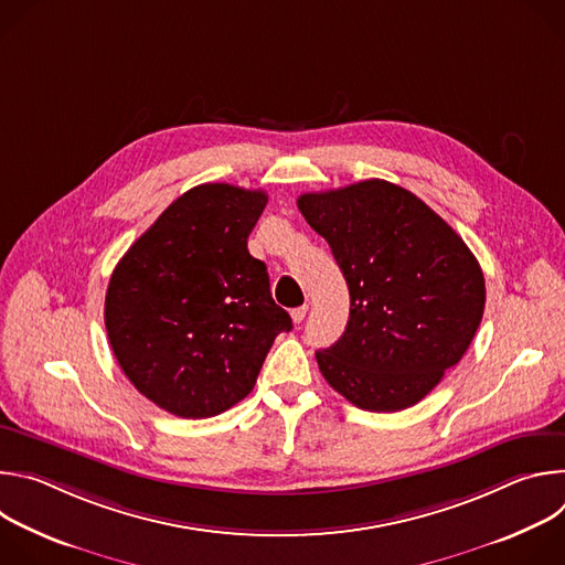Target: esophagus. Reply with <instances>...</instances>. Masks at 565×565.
Listing matches in <instances>:
<instances>
[{
    "label": "esophagus",
    "instance_id": "obj_1",
    "mask_svg": "<svg viewBox=\"0 0 565 565\" xmlns=\"http://www.w3.org/2000/svg\"><path fill=\"white\" fill-rule=\"evenodd\" d=\"M306 310H308V306H299V308H292V310H290V317H292L295 324H301L303 317H306Z\"/></svg>",
    "mask_w": 565,
    "mask_h": 565
}]
</instances>
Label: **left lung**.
Returning a JSON list of instances; mask_svg holds the SVG:
<instances>
[{
	"label": "left lung",
	"mask_w": 565,
	"mask_h": 565,
	"mask_svg": "<svg viewBox=\"0 0 565 565\" xmlns=\"http://www.w3.org/2000/svg\"><path fill=\"white\" fill-rule=\"evenodd\" d=\"M347 279L344 335L315 353L355 407H414L469 349L486 279L465 241L409 190L371 179L297 199Z\"/></svg>",
	"instance_id": "obj_1"
}]
</instances>
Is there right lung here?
Wrapping results in <instances>:
<instances>
[{
    "instance_id": "right-lung-1",
    "label": "right lung",
    "mask_w": 565,
    "mask_h": 565,
    "mask_svg": "<svg viewBox=\"0 0 565 565\" xmlns=\"http://www.w3.org/2000/svg\"><path fill=\"white\" fill-rule=\"evenodd\" d=\"M268 194L203 183L179 196L118 262L105 327L129 382L179 418L244 399L290 315L248 236Z\"/></svg>"
}]
</instances>
